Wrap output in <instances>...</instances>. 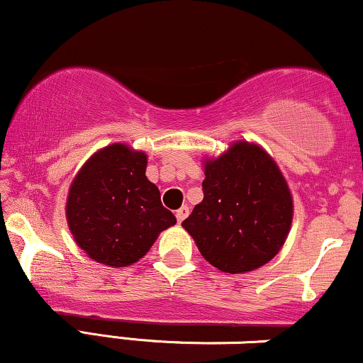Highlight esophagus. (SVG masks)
I'll use <instances>...</instances> for the list:
<instances>
[{"instance_id":"obj_1","label":"esophagus","mask_w":363,"mask_h":363,"mask_svg":"<svg viewBox=\"0 0 363 363\" xmlns=\"http://www.w3.org/2000/svg\"><path fill=\"white\" fill-rule=\"evenodd\" d=\"M189 207H186V206H183L182 208H178V211H177V220H178V223H183V220H185L186 219V216H189Z\"/></svg>"}]
</instances>
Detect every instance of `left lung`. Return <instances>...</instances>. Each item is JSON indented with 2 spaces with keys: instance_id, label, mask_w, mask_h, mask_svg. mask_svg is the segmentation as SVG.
<instances>
[{
  "instance_id": "1",
  "label": "left lung",
  "mask_w": 363,
  "mask_h": 363,
  "mask_svg": "<svg viewBox=\"0 0 363 363\" xmlns=\"http://www.w3.org/2000/svg\"><path fill=\"white\" fill-rule=\"evenodd\" d=\"M203 200L182 225L211 265L225 274L259 268L279 253L292 223V197L262 147L236 143L206 163Z\"/></svg>"
}]
</instances>
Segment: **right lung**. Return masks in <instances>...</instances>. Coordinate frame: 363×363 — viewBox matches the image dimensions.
<instances>
[{"label":"right lung","mask_w":363,"mask_h":363,"mask_svg":"<svg viewBox=\"0 0 363 363\" xmlns=\"http://www.w3.org/2000/svg\"><path fill=\"white\" fill-rule=\"evenodd\" d=\"M147 157L112 144L81 168L67 195V224L89 258L127 267L147 253L157 234L177 224L146 178Z\"/></svg>","instance_id":"1"}]
</instances>
